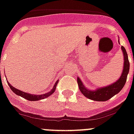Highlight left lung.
Returning a JSON list of instances; mask_svg holds the SVG:
<instances>
[{
	"instance_id": "left-lung-1",
	"label": "left lung",
	"mask_w": 134,
	"mask_h": 134,
	"mask_svg": "<svg viewBox=\"0 0 134 134\" xmlns=\"http://www.w3.org/2000/svg\"><path fill=\"white\" fill-rule=\"evenodd\" d=\"M121 49L123 52L124 55L123 71H122V74L120 76V78L116 82H114V84L105 87L99 88L96 91H92V90H87L82 83L80 78H77L79 90L85 97L96 101H107L111 98H112L114 96L119 93L120 90L123 88L124 85H125L127 74L129 71V62L125 48L123 46H122Z\"/></svg>"
}]
</instances>
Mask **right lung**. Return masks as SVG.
Returning <instances> with one entry per match:
<instances>
[{"label": "right lung", "mask_w": 134, "mask_h": 134, "mask_svg": "<svg viewBox=\"0 0 134 134\" xmlns=\"http://www.w3.org/2000/svg\"><path fill=\"white\" fill-rule=\"evenodd\" d=\"M8 82V81H7ZM58 82V80L56 81V82L54 85V87L49 92H47V93H44V94H42V95H33V94H30V93H25V92H22V91H20V90H18V89H16L14 87H13L12 85H10L9 82H7L9 86V87L12 90V92L14 93H15L17 95L20 96L21 97L27 99L28 100H31V101H36V100H42V99H44L45 98L49 97V96H51L52 93H54L55 92V90H56V85H57Z\"/></svg>", "instance_id": "obj_1"}]
</instances>
